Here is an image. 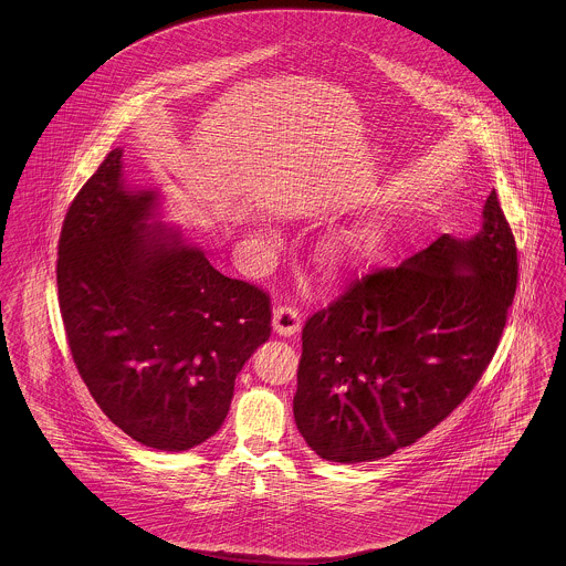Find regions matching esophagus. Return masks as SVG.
<instances>
[{"label": "esophagus", "mask_w": 566, "mask_h": 566, "mask_svg": "<svg viewBox=\"0 0 566 566\" xmlns=\"http://www.w3.org/2000/svg\"><path fill=\"white\" fill-rule=\"evenodd\" d=\"M301 328V316L293 307L273 310V331L282 337H291Z\"/></svg>", "instance_id": "1"}]
</instances>
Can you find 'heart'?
I'll use <instances>...</instances> for the list:
<instances>
[{"label": "heart", "mask_w": 566, "mask_h": 566, "mask_svg": "<svg viewBox=\"0 0 566 566\" xmlns=\"http://www.w3.org/2000/svg\"><path fill=\"white\" fill-rule=\"evenodd\" d=\"M348 243H350L348 235H342L339 240H335V242L328 245V250H326V259H328L331 263H342V261L346 259Z\"/></svg>", "instance_id": "b5f03b06"}]
</instances>
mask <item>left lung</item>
I'll use <instances>...</instances> for the list:
<instances>
[{
	"label": "left lung",
	"instance_id": "left-lung-1",
	"mask_svg": "<svg viewBox=\"0 0 566 566\" xmlns=\"http://www.w3.org/2000/svg\"><path fill=\"white\" fill-rule=\"evenodd\" d=\"M517 284L512 229L492 190L471 238L443 233L337 296L303 326L296 429L331 462L390 457L478 384Z\"/></svg>",
	"mask_w": 566,
	"mask_h": 566
}]
</instances>
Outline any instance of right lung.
<instances>
[{
  "label": "right lung",
  "instance_id": "1",
  "mask_svg": "<svg viewBox=\"0 0 566 566\" xmlns=\"http://www.w3.org/2000/svg\"><path fill=\"white\" fill-rule=\"evenodd\" d=\"M161 187L114 148L76 195L56 286L70 350L109 420L146 448L185 452L222 427L235 377L271 335L270 296L216 271L165 222Z\"/></svg>",
  "mask_w": 566,
  "mask_h": 566
}]
</instances>
